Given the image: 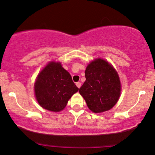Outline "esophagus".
Segmentation results:
<instances>
[{
	"label": "esophagus",
	"mask_w": 155,
	"mask_h": 155,
	"mask_svg": "<svg viewBox=\"0 0 155 155\" xmlns=\"http://www.w3.org/2000/svg\"><path fill=\"white\" fill-rule=\"evenodd\" d=\"M76 86H77L78 88H80V87H81V83H80V82H76Z\"/></svg>",
	"instance_id": "esophagus-1"
}]
</instances>
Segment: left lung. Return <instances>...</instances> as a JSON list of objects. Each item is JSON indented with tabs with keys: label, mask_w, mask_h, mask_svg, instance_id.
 Here are the masks:
<instances>
[{
	"label": "left lung",
	"mask_w": 155,
	"mask_h": 155,
	"mask_svg": "<svg viewBox=\"0 0 155 155\" xmlns=\"http://www.w3.org/2000/svg\"><path fill=\"white\" fill-rule=\"evenodd\" d=\"M85 78L79 92L89 109L94 113L111 109L120 94L119 77L115 69L103 59H96L87 67Z\"/></svg>",
	"instance_id": "obj_1"
}]
</instances>
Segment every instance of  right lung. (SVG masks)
<instances>
[{
    "instance_id": "obj_1",
    "label": "right lung",
    "mask_w": 155,
    "mask_h": 155,
    "mask_svg": "<svg viewBox=\"0 0 155 155\" xmlns=\"http://www.w3.org/2000/svg\"><path fill=\"white\" fill-rule=\"evenodd\" d=\"M78 90L71 75L60 63H48L39 74L35 84L38 102L44 109L51 111L63 110Z\"/></svg>"
}]
</instances>
